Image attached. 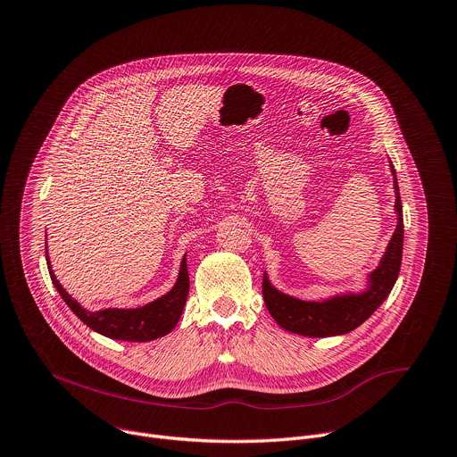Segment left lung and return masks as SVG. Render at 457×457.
I'll return each mask as SVG.
<instances>
[{
  "instance_id": "1",
  "label": "left lung",
  "mask_w": 457,
  "mask_h": 457,
  "mask_svg": "<svg viewBox=\"0 0 457 457\" xmlns=\"http://www.w3.org/2000/svg\"><path fill=\"white\" fill-rule=\"evenodd\" d=\"M391 174L395 178V210L398 215V222L378 267L368 278V288L361 294L350 292L343 295H334L325 301H303L276 290L270 285L267 274H263L262 292L265 307L281 328L307 337L343 336L361 327L389 295L400 272L403 249L402 201L393 165Z\"/></svg>"
}]
</instances>
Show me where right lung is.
I'll return each instance as SVG.
<instances>
[{
    "mask_svg": "<svg viewBox=\"0 0 457 457\" xmlns=\"http://www.w3.org/2000/svg\"><path fill=\"white\" fill-rule=\"evenodd\" d=\"M46 260H48V247H46ZM48 270L61 297L66 301V305L73 311V314L84 325H87L91 330L109 339L130 341V343H146V341H154L158 337L170 334L183 314L188 290H190V278H188L187 254H185L178 281L172 287V290L167 292L165 295L137 309H105L98 312H89L82 309L80 303L75 301L62 288V285L59 283V279L52 270L50 260H48Z\"/></svg>",
    "mask_w": 457,
    "mask_h": 457,
    "instance_id": "1",
    "label": "right lung"
}]
</instances>
